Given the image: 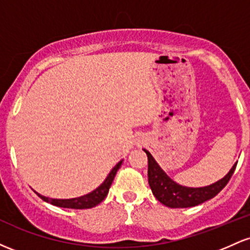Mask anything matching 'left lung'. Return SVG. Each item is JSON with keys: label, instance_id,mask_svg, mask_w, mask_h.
Wrapping results in <instances>:
<instances>
[{"label": "left lung", "instance_id": "8db88e82", "mask_svg": "<svg viewBox=\"0 0 250 250\" xmlns=\"http://www.w3.org/2000/svg\"><path fill=\"white\" fill-rule=\"evenodd\" d=\"M145 151L148 156V181L151 191L160 202L170 208L194 207L205 201L213 199L226 187L237 165V162L235 163L230 171L222 180L217 181L213 185L202 188H188L177 185L173 180L169 179L167 174L153 159L150 153L146 149Z\"/></svg>", "mask_w": 250, "mask_h": 250}]
</instances>
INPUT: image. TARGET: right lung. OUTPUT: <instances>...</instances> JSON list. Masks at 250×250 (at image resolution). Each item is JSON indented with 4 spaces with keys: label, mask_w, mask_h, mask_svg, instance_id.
<instances>
[{
    "label": "right lung",
    "mask_w": 250,
    "mask_h": 250,
    "mask_svg": "<svg viewBox=\"0 0 250 250\" xmlns=\"http://www.w3.org/2000/svg\"><path fill=\"white\" fill-rule=\"evenodd\" d=\"M122 161H120L117 165L111 169V171L109 173L107 176V179L104 180V182L100 186L99 188H96L95 190L91 191L84 196H80L76 197V199H67V200H60V199H48V197L42 196L39 193H36L45 202H49L51 205L57 206V207H62V208H71V209H87V208H93L95 206L101 203L103 200L105 199L107 196L109 188H110L111 183H113L114 177L119 170V168L121 167Z\"/></svg>",
    "instance_id": "obj_1"
}]
</instances>
